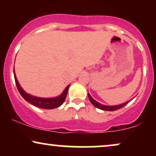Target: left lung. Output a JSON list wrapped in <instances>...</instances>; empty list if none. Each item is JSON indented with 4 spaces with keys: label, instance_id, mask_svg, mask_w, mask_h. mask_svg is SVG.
<instances>
[{
    "label": "left lung",
    "instance_id": "obj_1",
    "mask_svg": "<svg viewBox=\"0 0 156 156\" xmlns=\"http://www.w3.org/2000/svg\"><path fill=\"white\" fill-rule=\"evenodd\" d=\"M88 97H89V101H90L91 103H92V104L94 105V106H95L96 108H98L101 109V110L108 111V112H112V111L118 110V109L124 107L125 105L128 104V102H130V101H128L125 102V103H122V104L116 105H105L101 104V103H98V102L96 101L95 100L93 99V98H92V96H91L89 93H88Z\"/></svg>",
    "mask_w": 156,
    "mask_h": 156
}]
</instances>
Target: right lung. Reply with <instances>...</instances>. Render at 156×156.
<instances>
[{"label": "right lung", "instance_id": "1", "mask_svg": "<svg viewBox=\"0 0 156 156\" xmlns=\"http://www.w3.org/2000/svg\"><path fill=\"white\" fill-rule=\"evenodd\" d=\"M14 76H15L16 86H17V88L18 89L20 94H21V96H22L27 102H28V103H31V104L33 105H35V106L40 108L53 109L59 107L60 105L63 104L64 101H65L69 85H68L67 87L64 89L63 92H62L59 96L51 98H39V97L31 95V94H28V93L26 92L23 90L22 87L20 85L18 80L17 79V77H16L15 73V69H14Z\"/></svg>", "mask_w": 156, "mask_h": 156}]
</instances>
